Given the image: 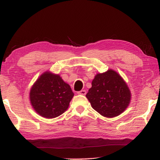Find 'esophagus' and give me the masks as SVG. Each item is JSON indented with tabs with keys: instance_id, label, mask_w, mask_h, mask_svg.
<instances>
[{
	"instance_id": "34e87169",
	"label": "esophagus",
	"mask_w": 160,
	"mask_h": 160,
	"mask_svg": "<svg viewBox=\"0 0 160 160\" xmlns=\"http://www.w3.org/2000/svg\"><path fill=\"white\" fill-rule=\"evenodd\" d=\"M78 94L79 95H82V96H85L86 93H87V91L85 90H81L80 91H78Z\"/></svg>"
}]
</instances>
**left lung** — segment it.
Returning a JSON list of instances; mask_svg holds the SVG:
<instances>
[{
  "mask_svg": "<svg viewBox=\"0 0 160 160\" xmlns=\"http://www.w3.org/2000/svg\"><path fill=\"white\" fill-rule=\"evenodd\" d=\"M91 84L86 96L94 109L104 117L118 116L130 102L128 87L120 75L113 70L97 74Z\"/></svg>",
  "mask_w": 160,
  "mask_h": 160,
  "instance_id": "left-lung-1",
  "label": "left lung"
}]
</instances>
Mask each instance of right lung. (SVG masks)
Returning a JSON list of instances; mask_svg holds the SVG:
<instances>
[{"instance_id":"1","label":"right lung","mask_w":160,"mask_h":160,"mask_svg":"<svg viewBox=\"0 0 160 160\" xmlns=\"http://www.w3.org/2000/svg\"><path fill=\"white\" fill-rule=\"evenodd\" d=\"M73 96L70 86L58 75L46 72L32 87L30 101L39 115L46 118H53L67 109Z\"/></svg>"}]
</instances>
